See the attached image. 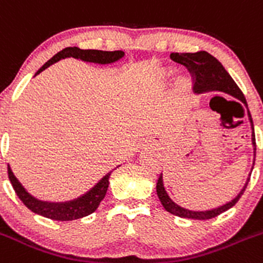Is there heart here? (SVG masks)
Returning <instances> with one entry per match:
<instances>
[{
    "label": "heart",
    "instance_id": "obj_1",
    "mask_svg": "<svg viewBox=\"0 0 263 263\" xmlns=\"http://www.w3.org/2000/svg\"><path fill=\"white\" fill-rule=\"evenodd\" d=\"M166 75H171V72L170 71H166ZM178 88H179V90H180V92H184V90H185V88H187V83L184 82V80H180V82H179V84H178Z\"/></svg>",
    "mask_w": 263,
    "mask_h": 263
}]
</instances>
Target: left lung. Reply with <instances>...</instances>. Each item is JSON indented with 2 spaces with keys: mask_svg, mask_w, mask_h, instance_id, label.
Returning a JSON list of instances; mask_svg holds the SVG:
<instances>
[{
  "mask_svg": "<svg viewBox=\"0 0 263 263\" xmlns=\"http://www.w3.org/2000/svg\"><path fill=\"white\" fill-rule=\"evenodd\" d=\"M170 58L174 62L185 66V67L188 68V71L192 73L193 83H195V84H193V90H195V93L213 92V90L224 92L227 93V95H231L232 97L240 100L248 109L247 100H245L244 95H242V92L240 90V88L237 87V84L234 82V79H232L231 76H230V73L226 71V68L223 67L222 63H220L217 58L213 57L212 54H209L205 50L197 51V53H171ZM248 117H249L250 124H252V144H253L254 146V156H256V136H254L253 120H252V115H250L249 110H248ZM252 170H253V167H252ZM250 174H252V171H250ZM249 179L250 178L247 179L245 185L242 187V190L240 191V193L234 198V200H231L230 202L224 203V205L222 206H218L215 209L203 210V212H196V210L185 209L183 206L178 205V203L168 196V193L166 192L165 185H163V179H162V174L159 175L158 181H157V195H158V198L159 201H161L162 205H163V208H165L168 213L176 215V217L200 220L212 219V218H215L217 215L224 213L226 210L231 209L232 206L240 200L241 195L244 193L245 188H247Z\"/></svg>",
  "mask_w": 263,
  "mask_h": 263,
  "instance_id": "left-lung-1",
  "label": "left lung"
}]
</instances>
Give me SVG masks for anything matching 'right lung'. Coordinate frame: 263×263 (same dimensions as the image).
Returning a JSON list of instances; mask_svg holds the SVG:
<instances>
[{
	"mask_svg": "<svg viewBox=\"0 0 263 263\" xmlns=\"http://www.w3.org/2000/svg\"><path fill=\"white\" fill-rule=\"evenodd\" d=\"M76 58V60H82L84 62L90 63H98V65H109V63H114L119 61L120 58L124 57V51L122 50H114V51H104V50H95V49H80V48H65L63 50L58 51L55 55L50 58L40 70L36 72L40 73L45 68L53 63L58 62L65 58ZM7 173H9V179L13 184V188L15 191L16 196L21 198L22 202L28 208L31 212L35 214L41 215V217L49 218L53 220H75L79 218L87 217V215L92 214L96 212L101 202L104 200L105 195L109 188V178L111 175L112 171L107 173L101 180L96 184L95 187L90 188L87 193L79 196L78 198L73 200L65 201V202H51V201H43L36 198L35 196H32L31 193L27 192L26 188L22 185L21 181L16 179L14 173L11 171L10 166H7Z\"/></svg>",
	"mask_w": 263,
	"mask_h": 263,
	"instance_id": "right-lung-1",
	"label": "right lung"
}]
</instances>
